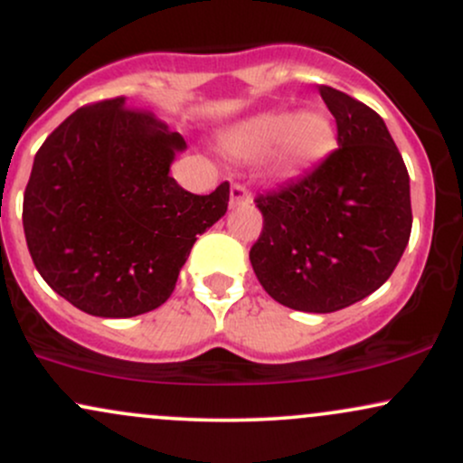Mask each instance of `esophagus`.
Instances as JSON below:
<instances>
[{
  "label": "esophagus",
  "instance_id": "34e87169",
  "mask_svg": "<svg viewBox=\"0 0 463 463\" xmlns=\"http://www.w3.org/2000/svg\"><path fill=\"white\" fill-rule=\"evenodd\" d=\"M228 204H231V209L250 204V191H248L246 184H241V183L232 184V187H231V202H228Z\"/></svg>",
  "mask_w": 463,
  "mask_h": 463
}]
</instances>
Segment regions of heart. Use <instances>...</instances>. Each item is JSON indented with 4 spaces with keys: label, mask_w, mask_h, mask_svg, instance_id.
Returning a JSON list of instances; mask_svg holds the SVG:
<instances>
[{
    "label": "heart",
    "mask_w": 463,
    "mask_h": 463,
    "mask_svg": "<svg viewBox=\"0 0 463 463\" xmlns=\"http://www.w3.org/2000/svg\"><path fill=\"white\" fill-rule=\"evenodd\" d=\"M220 146L237 161H259L268 156L272 174L291 178L331 154L335 126L331 117L317 109L296 115L287 110H268L228 128L222 135Z\"/></svg>",
    "instance_id": "heart-1"
}]
</instances>
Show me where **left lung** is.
<instances>
[{
    "instance_id": "1",
    "label": "left lung",
    "mask_w": 463,
    "mask_h": 463,
    "mask_svg": "<svg viewBox=\"0 0 463 463\" xmlns=\"http://www.w3.org/2000/svg\"><path fill=\"white\" fill-rule=\"evenodd\" d=\"M337 150L311 172L254 198L263 231L250 263L280 305L333 313L390 279L411 235L409 174L385 121L333 87L317 89Z\"/></svg>"
}]
</instances>
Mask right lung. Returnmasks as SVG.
I'll use <instances>...</instances> for the list:
<instances>
[{
  "label": "right lung",
  "mask_w": 463,
  "mask_h": 463,
  "mask_svg": "<svg viewBox=\"0 0 463 463\" xmlns=\"http://www.w3.org/2000/svg\"><path fill=\"white\" fill-rule=\"evenodd\" d=\"M184 147L126 98L82 106L47 137L24 194V231L58 296L98 317L141 316L172 296L231 195L228 183L195 195L169 176Z\"/></svg>",
  "instance_id": "1"
}]
</instances>
